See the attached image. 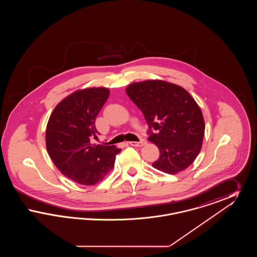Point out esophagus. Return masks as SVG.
Wrapping results in <instances>:
<instances>
[{"label": "esophagus", "instance_id": "esophagus-1", "mask_svg": "<svg viewBox=\"0 0 257 257\" xmlns=\"http://www.w3.org/2000/svg\"><path fill=\"white\" fill-rule=\"evenodd\" d=\"M147 144V142L145 140H141L140 142H130L129 145L132 147H143Z\"/></svg>", "mask_w": 257, "mask_h": 257}]
</instances>
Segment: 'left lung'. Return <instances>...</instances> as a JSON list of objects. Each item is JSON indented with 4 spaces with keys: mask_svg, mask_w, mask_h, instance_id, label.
I'll list each match as a JSON object with an SVG mask.
<instances>
[{
    "mask_svg": "<svg viewBox=\"0 0 257 257\" xmlns=\"http://www.w3.org/2000/svg\"><path fill=\"white\" fill-rule=\"evenodd\" d=\"M125 90L149 125L148 141L159 148L152 167L169 174L186 170L198 155L205 131L196 100L182 86L163 80L136 82Z\"/></svg>",
    "mask_w": 257,
    "mask_h": 257,
    "instance_id": "obj_1",
    "label": "left lung"
}]
</instances>
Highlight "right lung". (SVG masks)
Masks as SVG:
<instances>
[{
    "label": "right lung",
    "mask_w": 257,
    "mask_h": 257,
    "mask_svg": "<svg viewBox=\"0 0 257 257\" xmlns=\"http://www.w3.org/2000/svg\"><path fill=\"white\" fill-rule=\"evenodd\" d=\"M110 95L107 87L78 89L55 107L46 126V149L54 165L74 182L93 186L110 172L115 156L114 146L90 144L97 138L95 119Z\"/></svg>",
    "instance_id": "1"
}]
</instances>
